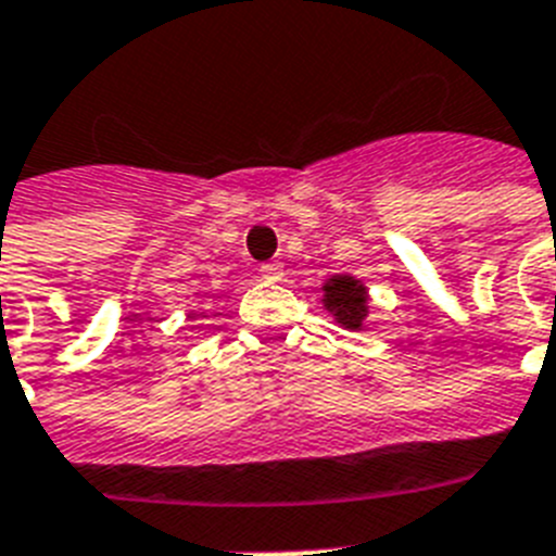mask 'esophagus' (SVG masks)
I'll return each mask as SVG.
<instances>
[{"label":"esophagus","instance_id":"34e87169","mask_svg":"<svg viewBox=\"0 0 556 556\" xmlns=\"http://www.w3.org/2000/svg\"><path fill=\"white\" fill-rule=\"evenodd\" d=\"M260 274H263L268 282H279V279L286 277V270H282V265L279 263H265L263 268H260Z\"/></svg>","mask_w":556,"mask_h":556}]
</instances>
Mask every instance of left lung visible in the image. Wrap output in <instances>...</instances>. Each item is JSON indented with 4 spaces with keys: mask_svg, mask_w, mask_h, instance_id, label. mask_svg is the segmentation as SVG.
Returning <instances> with one entry per match:
<instances>
[{
    "mask_svg": "<svg viewBox=\"0 0 556 556\" xmlns=\"http://www.w3.org/2000/svg\"><path fill=\"white\" fill-rule=\"evenodd\" d=\"M321 305L333 314V319L344 330H365L370 293L362 279L350 277V274H333L321 286Z\"/></svg>",
    "mask_w": 556,
    "mask_h": 556,
    "instance_id": "1",
    "label": "left lung"
}]
</instances>
